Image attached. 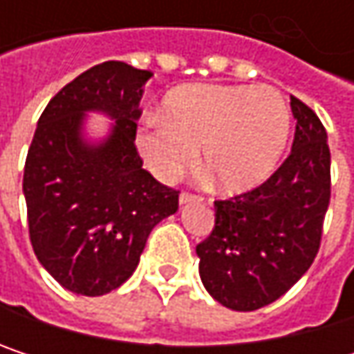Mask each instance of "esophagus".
Instances as JSON below:
<instances>
[{
    "instance_id": "esophagus-1",
    "label": "esophagus",
    "mask_w": 354,
    "mask_h": 354,
    "mask_svg": "<svg viewBox=\"0 0 354 354\" xmlns=\"http://www.w3.org/2000/svg\"><path fill=\"white\" fill-rule=\"evenodd\" d=\"M196 201H203V196L198 194H192V192H180V205H186V203H196Z\"/></svg>"
}]
</instances>
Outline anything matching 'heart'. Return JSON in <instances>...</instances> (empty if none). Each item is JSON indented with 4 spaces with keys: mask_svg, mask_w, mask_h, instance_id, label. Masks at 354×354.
<instances>
[{
    "mask_svg": "<svg viewBox=\"0 0 354 354\" xmlns=\"http://www.w3.org/2000/svg\"><path fill=\"white\" fill-rule=\"evenodd\" d=\"M162 116L139 135L149 170L174 180L201 149L205 168L225 192H244L270 176L291 131L285 98L268 86H184L168 94Z\"/></svg>",
    "mask_w": 354,
    "mask_h": 354,
    "instance_id": "heart-1",
    "label": "heart"
}]
</instances>
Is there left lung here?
Wrapping results in <instances>:
<instances>
[{"label": "left lung", "instance_id": "left-lung-1", "mask_svg": "<svg viewBox=\"0 0 354 354\" xmlns=\"http://www.w3.org/2000/svg\"><path fill=\"white\" fill-rule=\"evenodd\" d=\"M289 158L260 186L215 201V227L196 246L215 301L254 312L285 295L312 266L330 203V147L318 114L291 96Z\"/></svg>", "mask_w": 354, "mask_h": 354}]
</instances>
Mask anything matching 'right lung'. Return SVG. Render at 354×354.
Here are the masks:
<instances>
[{
  "mask_svg": "<svg viewBox=\"0 0 354 354\" xmlns=\"http://www.w3.org/2000/svg\"><path fill=\"white\" fill-rule=\"evenodd\" d=\"M151 71L106 61L59 90L38 118L24 166L28 232L38 262L65 289L98 297L137 268L151 230L178 211V190L160 184L135 145L143 86ZM90 109L117 120L88 144Z\"/></svg>",
  "mask_w": 354,
  "mask_h": 354,
  "instance_id": "add662e5",
  "label": "right lung"
}]
</instances>
